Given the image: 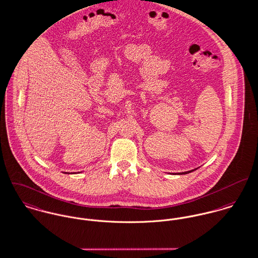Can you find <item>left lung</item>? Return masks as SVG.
Returning <instances> with one entry per match:
<instances>
[{
    "label": "left lung",
    "instance_id": "left-lung-1",
    "mask_svg": "<svg viewBox=\"0 0 258 258\" xmlns=\"http://www.w3.org/2000/svg\"><path fill=\"white\" fill-rule=\"evenodd\" d=\"M198 169V168H197ZM197 169H195V170H197ZM195 170H190V171H187V172H182V173H173V175L175 174V175H184V174H188V173H190V172H192V171H195Z\"/></svg>",
    "mask_w": 258,
    "mask_h": 258
}]
</instances>
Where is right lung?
<instances>
[{"instance_id":"1","label":"right lung","mask_w":258,"mask_h":258,"mask_svg":"<svg viewBox=\"0 0 258 258\" xmlns=\"http://www.w3.org/2000/svg\"><path fill=\"white\" fill-rule=\"evenodd\" d=\"M78 173H80V172H78ZM64 174H77V173H67V172H66Z\"/></svg>"}]
</instances>
